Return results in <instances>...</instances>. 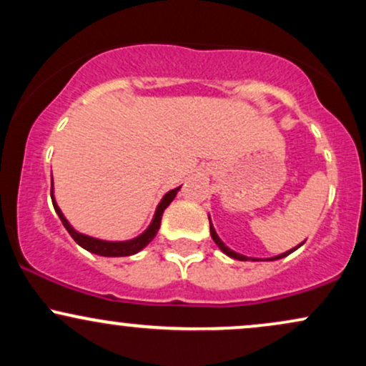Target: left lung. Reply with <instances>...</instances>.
<instances>
[{
  "label": "left lung",
  "instance_id": "obj_1",
  "mask_svg": "<svg viewBox=\"0 0 366 366\" xmlns=\"http://www.w3.org/2000/svg\"><path fill=\"white\" fill-rule=\"evenodd\" d=\"M208 218H209V217H208ZM209 234H212V237H213V241H215V244H217L218 247H220V249L224 251V253H225L227 256H230V258H234V259H239V262H247V259H251V258H247V256H244V254H239V253H236V251L229 249V247H227V246L224 244V242H222V239L217 236V232H215V229H213L212 222H209ZM301 244H303V242H301ZM301 244H300V246H301ZM300 246H296V247H294V249L287 251V253H282V254H279V256H274V258H270V262H272V259H280V258H284V256L291 254L292 251H296ZM253 262H256L254 258H253Z\"/></svg>",
  "mask_w": 366,
  "mask_h": 366
}]
</instances>
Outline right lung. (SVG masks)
<instances>
[{"label": "right lung", "instance_id": "obj_1", "mask_svg": "<svg viewBox=\"0 0 366 366\" xmlns=\"http://www.w3.org/2000/svg\"><path fill=\"white\" fill-rule=\"evenodd\" d=\"M179 189L180 187L172 189V191H169L165 196H163V199L159 201V204L157 208V213H154V217H153V222H151L148 229H146L144 232L141 234V236H137L136 239H130V241H120V242L102 241V239L84 236V234L77 232V230H74L72 225L69 224V220L63 217L61 209L58 208L56 201H54V197H53V180H51V199H53L54 212H56L58 217H60L63 227L69 230V234L74 237V241L77 242L79 246H82L84 249H87L89 253H94V254H99V256H130V254L139 253L142 247H146L151 241H153L154 236H157L158 229H159V224H162L163 212H165V208L169 207L172 201H174V197H175V194H177Z\"/></svg>", "mask_w": 366, "mask_h": 366}]
</instances>
